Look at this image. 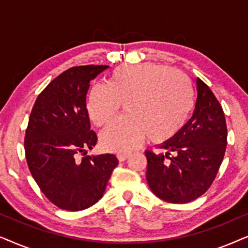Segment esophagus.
<instances>
[{"mask_svg": "<svg viewBox=\"0 0 248 248\" xmlns=\"http://www.w3.org/2000/svg\"><path fill=\"white\" fill-rule=\"evenodd\" d=\"M128 157H130V154H118L117 155V159L120 161H125Z\"/></svg>", "mask_w": 248, "mask_h": 248, "instance_id": "1", "label": "esophagus"}]
</instances>
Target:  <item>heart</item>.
<instances>
[{
    "label": "heart",
    "mask_w": 248,
    "mask_h": 248,
    "mask_svg": "<svg viewBox=\"0 0 248 248\" xmlns=\"http://www.w3.org/2000/svg\"><path fill=\"white\" fill-rule=\"evenodd\" d=\"M122 103L127 115L100 134L106 150L127 152L145 137L155 143L182 130L194 105L192 83L184 73L154 63L122 64L111 71L108 84H94L88 97V113L97 126L114 120Z\"/></svg>",
    "instance_id": "heart-1"
}]
</instances>
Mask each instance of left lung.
<instances>
[{"instance_id": "8db88e82", "label": "left lung", "mask_w": 248, "mask_h": 248, "mask_svg": "<svg viewBox=\"0 0 248 248\" xmlns=\"http://www.w3.org/2000/svg\"><path fill=\"white\" fill-rule=\"evenodd\" d=\"M196 87L192 117L174 138L158 145L165 154L145 151L149 187L169 203H187L204 194L225 155L227 125L221 105L199 78Z\"/></svg>"}]
</instances>
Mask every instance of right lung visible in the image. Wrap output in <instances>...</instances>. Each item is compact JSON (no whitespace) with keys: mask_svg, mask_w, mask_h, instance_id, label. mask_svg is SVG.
Instances as JSON below:
<instances>
[{"mask_svg":"<svg viewBox=\"0 0 248 248\" xmlns=\"http://www.w3.org/2000/svg\"><path fill=\"white\" fill-rule=\"evenodd\" d=\"M107 67L83 65L64 71L39 93L30 113L25 137L29 170L46 198L67 211L84 210L99 201L118 165L115 155H87L97 143L87 93L90 81Z\"/></svg>","mask_w":248,"mask_h":248,"instance_id":"obj_1","label":"right lung"}]
</instances>
